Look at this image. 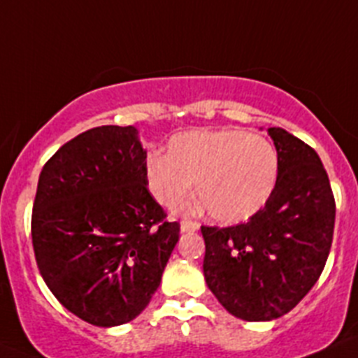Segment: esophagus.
<instances>
[{
	"mask_svg": "<svg viewBox=\"0 0 358 358\" xmlns=\"http://www.w3.org/2000/svg\"><path fill=\"white\" fill-rule=\"evenodd\" d=\"M201 229V224L194 222V220H182L181 222V231L182 233H194V231Z\"/></svg>",
	"mask_w": 358,
	"mask_h": 358,
	"instance_id": "esophagus-1",
	"label": "esophagus"
}]
</instances>
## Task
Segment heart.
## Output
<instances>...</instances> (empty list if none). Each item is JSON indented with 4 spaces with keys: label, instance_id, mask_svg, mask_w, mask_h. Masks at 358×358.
<instances>
[{
    "label": "heart",
    "instance_id": "b5f03b06",
    "mask_svg": "<svg viewBox=\"0 0 358 358\" xmlns=\"http://www.w3.org/2000/svg\"><path fill=\"white\" fill-rule=\"evenodd\" d=\"M278 172L276 147L264 136L238 129L176 134L169 156L152 154L145 164L148 192L161 206H179L195 182L211 217L224 224L243 222L258 213L273 195Z\"/></svg>",
    "mask_w": 358,
    "mask_h": 358
}]
</instances>
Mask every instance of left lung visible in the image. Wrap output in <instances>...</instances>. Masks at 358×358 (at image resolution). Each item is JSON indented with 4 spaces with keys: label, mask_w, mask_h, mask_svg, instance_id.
<instances>
[{
    "label": "left lung",
    "mask_w": 358,
    "mask_h": 358,
    "mask_svg": "<svg viewBox=\"0 0 358 358\" xmlns=\"http://www.w3.org/2000/svg\"><path fill=\"white\" fill-rule=\"evenodd\" d=\"M280 156L274 192L248 222L202 226L204 278L243 321H273L315 285L334 238L335 199L317 152L285 129H267Z\"/></svg>",
    "instance_id": "8db88e82"
}]
</instances>
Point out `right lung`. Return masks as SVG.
Wrapping results in <instances>:
<instances>
[{
	"label": "right lung",
	"instance_id": "obj_1",
	"mask_svg": "<svg viewBox=\"0 0 358 358\" xmlns=\"http://www.w3.org/2000/svg\"><path fill=\"white\" fill-rule=\"evenodd\" d=\"M138 129L102 125L73 138L37 182L31 243L44 283L94 327L132 321L150 303L179 224L152 197Z\"/></svg>",
	"mask_w": 358,
	"mask_h": 358
}]
</instances>
